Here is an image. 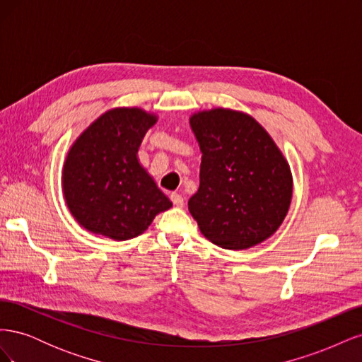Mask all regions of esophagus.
<instances>
[{"label": "esophagus", "instance_id": "esophagus-1", "mask_svg": "<svg viewBox=\"0 0 362 362\" xmlns=\"http://www.w3.org/2000/svg\"><path fill=\"white\" fill-rule=\"evenodd\" d=\"M170 199H172L173 205H177V206H182L184 205V198H182V194H180V193H172L170 194Z\"/></svg>", "mask_w": 362, "mask_h": 362}]
</instances>
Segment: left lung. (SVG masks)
<instances>
[{
    "instance_id": "left-lung-1",
    "label": "left lung",
    "mask_w": 362,
    "mask_h": 362,
    "mask_svg": "<svg viewBox=\"0 0 362 362\" xmlns=\"http://www.w3.org/2000/svg\"><path fill=\"white\" fill-rule=\"evenodd\" d=\"M202 161L189 211L216 246L242 250L264 242L286 218L293 178L287 160L257 120L213 108L190 117Z\"/></svg>"
}]
</instances>
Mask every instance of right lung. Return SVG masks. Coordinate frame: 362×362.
I'll use <instances>...</instances> for the list:
<instances>
[{
	"label": "right lung",
	"mask_w": 362,
	"mask_h": 362,
	"mask_svg": "<svg viewBox=\"0 0 362 362\" xmlns=\"http://www.w3.org/2000/svg\"><path fill=\"white\" fill-rule=\"evenodd\" d=\"M156 122L157 116L141 108H113L72 145L63 168V193L87 231L134 238L172 206L137 160L141 139Z\"/></svg>",
	"instance_id": "obj_1"
}]
</instances>
